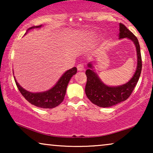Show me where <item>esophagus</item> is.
<instances>
[{"instance_id": "34e87169", "label": "esophagus", "mask_w": 153, "mask_h": 153, "mask_svg": "<svg viewBox=\"0 0 153 153\" xmlns=\"http://www.w3.org/2000/svg\"><path fill=\"white\" fill-rule=\"evenodd\" d=\"M76 68L78 71H83L84 70V67H83L82 64H78V65H77Z\"/></svg>"}]
</instances>
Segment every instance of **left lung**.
<instances>
[{
  "label": "left lung",
  "mask_w": 153,
  "mask_h": 153,
  "mask_svg": "<svg viewBox=\"0 0 153 153\" xmlns=\"http://www.w3.org/2000/svg\"><path fill=\"white\" fill-rule=\"evenodd\" d=\"M119 26V39L128 38L136 46L137 53V69L133 76L127 83L118 86H108L104 84L98 75L94 72L91 62L88 64V69L85 71L87 76L85 88V95L92 103L100 107H110L126 100L131 95L141 75L142 61L138 39L125 25L120 23Z\"/></svg>",
  "instance_id": "left-lung-1"
}]
</instances>
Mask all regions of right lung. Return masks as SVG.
<instances>
[{
    "label": "right lung",
    "mask_w": 153,
    "mask_h": 153,
    "mask_svg": "<svg viewBox=\"0 0 153 153\" xmlns=\"http://www.w3.org/2000/svg\"><path fill=\"white\" fill-rule=\"evenodd\" d=\"M41 26L42 25L30 27L27 30V32L31 29L38 28ZM76 72L77 69L75 67L70 69L62 75V76L53 88H51L49 91L40 92V93H31V92L27 91L19 84L15 79V77H14V81H15L19 91L25 97V99L30 104L39 108H53L59 105L63 101L69 81L73 75L76 74Z\"/></svg>",
    "instance_id": "right-lung-1"
}]
</instances>
